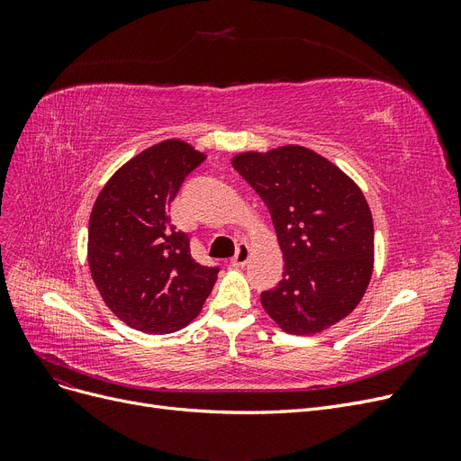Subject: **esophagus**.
I'll return each instance as SVG.
<instances>
[{
  "label": "esophagus",
  "instance_id": "1",
  "mask_svg": "<svg viewBox=\"0 0 461 461\" xmlns=\"http://www.w3.org/2000/svg\"><path fill=\"white\" fill-rule=\"evenodd\" d=\"M249 256H252V249H249V246L246 242H240L239 246H236V256L230 259V265L232 267H244Z\"/></svg>",
  "mask_w": 461,
  "mask_h": 461
}]
</instances>
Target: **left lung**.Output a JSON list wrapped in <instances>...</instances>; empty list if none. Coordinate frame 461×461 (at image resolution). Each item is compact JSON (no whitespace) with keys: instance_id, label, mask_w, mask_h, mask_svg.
Here are the masks:
<instances>
[{"instance_id":"obj_1","label":"left lung","mask_w":461,"mask_h":461,"mask_svg":"<svg viewBox=\"0 0 461 461\" xmlns=\"http://www.w3.org/2000/svg\"><path fill=\"white\" fill-rule=\"evenodd\" d=\"M267 205L281 246L283 281L261 305L288 334H315L350 315L373 273L371 209L354 180L303 146L232 158Z\"/></svg>"}]
</instances>
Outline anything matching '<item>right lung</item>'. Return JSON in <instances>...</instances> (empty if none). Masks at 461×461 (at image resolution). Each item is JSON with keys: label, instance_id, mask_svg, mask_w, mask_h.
Wrapping results in <instances>:
<instances>
[{"label": "right lung", "instance_id": "obj_1", "mask_svg": "<svg viewBox=\"0 0 461 461\" xmlns=\"http://www.w3.org/2000/svg\"><path fill=\"white\" fill-rule=\"evenodd\" d=\"M203 159L188 142L163 140L124 163L95 198L90 273L107 308L132 329H185L212 294L219 269L192 259L186 232L169 217L180 185Z\"/></svg>", "mask_w": 461, "mask_h": 461}]
</instances>
